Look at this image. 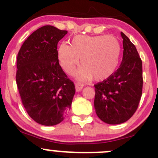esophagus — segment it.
<instances>
[{"instance_id": "34e87169", "label": "esophagus", "mask_w": 158, "mask_h": 158, "mask_svg": "<svg viewBox=\"0 0 158 158\" xmlns=\"http://www.w3.org/2000/svg\"><path fill=\"white\" fill-rule=\"evenodd\" d=\"M84 87V85L82 84H80V83H76L75 84V88H76V91L79 92L82 90V88Z\"/></svg>"}]
</instances>
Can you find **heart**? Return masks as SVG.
<instances>
[{
	"label": "heart",
	"instance_id": "1",
	"mask_svg": "<svg viewBox=\"0 0 158 158\" xmlns=\"http://www.w3.org/2000/svg\"><path fill=\"white\" fill-rule=\"evenodd\" d=\"M121 45L112 35H77L70 45L62 44L57 50L60 65L68 74H72L79 65L77 73L80 80L104 81L113 74L119 63Z\"/></svg>",
	"mask_w": 158,
	"mask_h": 158
}]
</instances>
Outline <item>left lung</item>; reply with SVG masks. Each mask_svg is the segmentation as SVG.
Returning a JSON list of instances; mask_svg holds the SVG:
<instances>
[{
    "instance_id": "8db88e82",
    "label": "left lung",
    "mask_w": 158,
    "mask_h": 158,
    "mask_svg": "<svg viewBox=\"0 0 158 158\" xmlns=\"http://www.w3.org/2000/svg\"><path fill=\"white\" fill-rule=\"evenodd\" d=\"M123 58L110 77L95 84L94 108L109 124L124 123L133 116L142 95V61L136 47L123 32Z\"/></svg>"
}]
</instances>
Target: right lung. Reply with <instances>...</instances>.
<instances>
[{
  "mask_svg": "<svg viewBox=\"0 0 158 158\" xmlns=\"http://www.w3.org/2000/svg\"><path fill=\"white\" fill-rule=\"evenodd\" d=\"M67 33L54 26L41 27L27 38L18 54L16 82L22 104L42 125L61 122L75 94L57 56V43Z\"/></svg>",
  "mask_w": 158,
  "mask_h": 158,
  "instance_id": "obj_1",
  "label": "right lung"
}]
</instances>
